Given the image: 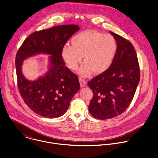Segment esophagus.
Here are the masks:
<instances>
[{
	"instance_id": "esophagus-1",
	"label": "esophagus",
	"mask_w": 158,
	"mask_h": 158,
	"mask_svg": "<svg viewBox=\"0 0 158 158\" xmlns=\"http://www.w3.org/2000/svg\"><path fill=\"white\" fill-rule=\"evenodd\" d=\"M79 82H80V85H81V87H84L85 86L87 82L85 81V80H84V79L82 78H79Z\"/></svg>"
}]
</instances>
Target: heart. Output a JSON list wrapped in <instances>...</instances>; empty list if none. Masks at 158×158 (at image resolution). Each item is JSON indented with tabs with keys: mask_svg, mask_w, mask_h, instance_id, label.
<instances>
[{
	"mask_svg": "<svg viewBox=\"0 0 158 158\" xmlns=\"http://www.w3.org/2000/svg\"><path fill=\"white\" fill-rule=\"evenodd\" d=\"M71 45H64L61 55L67 66L76 70L84 56V63L79 73L84 77L93 72L100 74L111 64L117 50V42L111 34L95 31L77 33L71 40Z\"/></svg>",
	"mask_w": 158,
	"mask_h": 158,
	"instance_id": "heart-1",
	"label": "heart"
}]
</instances>
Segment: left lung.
Listing matches in <instances>:
<instances>
[{
  "label": "left lung",
  "mask_w": 158,
  "mask_h": 158,
  "mask_svg": "<svg viewBox=\"0 0 158 158\" xmlns=\"http://www.w3.org/2000/svg\"><path fill=\"white\" fill-rule=\"evenodd\" d=\"M117 50L109 68L88 82L93 97L89 111L98 119L106 120L123 113L134 97L140 78L137 53L132 43L110 31Z\"/></svg>",
  "instance_id": "left-lung-1"
}]
</instances>
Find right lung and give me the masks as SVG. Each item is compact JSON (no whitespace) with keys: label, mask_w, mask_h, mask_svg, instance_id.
Here are the masks:
<instances>
[{"label":"right lung","mask_w":158,"mask_h":158,"mask_svg":"<svg viewBox=\"0 0 158 158\" xmlns=\"http://www.w3.org/2000/svg\"><path fill=\"white\" fill-rule=\"evenodd\" d=\"M79 29L76 24L60 25L30 34L19 48L15 58L17 85L24 103L35 113L48 118L64 114L80 84L77 76L65 66L61 55L62 47ZM47 53L51 68L43 77L35 81L23 76L22 61L37 53Z\"/></svg>","instance_id":"add662e5"}]
</instances>
